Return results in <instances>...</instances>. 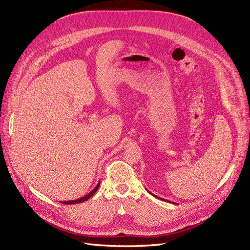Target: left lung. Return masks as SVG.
<instances>
[{
	"instance_id": "1",
	"label": "left lung",
	"mask_w": 250,
	"mask_h": 250,
	"mask_svg": "<svg viewBox=\"0 0 250 250\" xmlns=\"http://www.w3.org/2000/svg\"><path fill=\"white\" fill-rule=\"evenodd\" d=\"M149 193H150V192H149ZM150 194H152V193H150ZM152 195H153V194H152ZM153 196H154V195H153ZM156 197H157V196H156ZM157 198H159V197H157Z\"/></svg>"
}]
</instances>
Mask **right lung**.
<instances>
[{
  "label": "right lung",
  "mask_w": 250,
  "mask_h": 250,
  "mask_svg": "<svg viewBox=\"0 0 250 250\" xmlns=\"http://www.w3.org/2000/svg\"><path fill=\"white\" fill-rule=\"evenodd\" d=\"M99 187H100V182L98 183V185L94 187L91 191L89 192V193H87L86 195H84L83 197H81V198H79V199H75V200H71V201H64V205H75V204H81V203H83V201H85V200H87L88 198H90L94 193H96V191L97 190L99 189Z\"/></svg>",
  "instance_id": "add662e5"
}]
</instances>
